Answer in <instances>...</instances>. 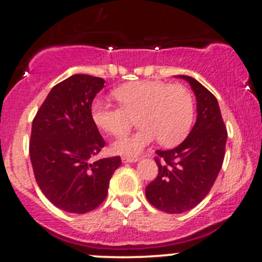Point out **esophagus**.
<instances>
[{
    "label": "esophagus",
    "mask_w": 262,
    "mask_h": 262,
    "mask_svg": "<svg viewBox=\"0 0 262 262\" xmlns=\"http://www.w3.org/2000/svg\"><path fill=\"white\" fill-rule=\"evenodd\" d=\"M139 159L138 158H128V156H123L122 161L123 162H137Z\"/></svg>",
    "instance_id": "1"
}]
</instances>
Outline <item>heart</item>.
Masks as SVG:
<instances>
[{"label": "heart", "mask_w": 262, "mask_h": 262, "mask_svg": "<svg viewBox=\"0 0 262 262\" xmlns=\"http://www.w3.org/2000/svg\"><path fill=\"white\" fill-rule=\"evenodd\" d=\"M121 106L96 98L91 104L93 122L104 133L119 137L137 118L139 129L116 140L114 154L134 158L158 138L164 146L179 144L193 122L194 103L191 92L181 85L162 81H137L113 91Z\"/></svg>", "instance_id": "obj_1"}]
</instances>
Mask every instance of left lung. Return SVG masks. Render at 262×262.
Segmentation results:
<instances>
[{
    "instance_id": "left-lung-1",
    "label": "left lung",
    "mask_w": 262,
    "mask_h": 262,
    "mask_svg": "<svg viewBox=\"0 0 262 262\" xmlns=\"http://www.w3.org/2000/svg\"><path fill=\"white\" fill-rule=\"evenodd\" d=\"M187 81L197 101V118L185 140L171 150H156L159 173L145 188L155 208L180 214L196 207L214 185L224 160L227 129L217 98L196 79Z\"/></svg>"
}]
</instances>
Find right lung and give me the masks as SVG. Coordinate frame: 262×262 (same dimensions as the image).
<instances>
[{
	"label": "right lung",
	"mask_w": 262,
	"mask_h": 262,
	"mask_svg": "<svg viewBox=\"0 0 262 262\" xmlns=\"http://www.w3.org/2000/svg\"><path fill=\"white\" fill-rule=\"evenodd\" d=\"M104 80L76 74L54 86L32 124L29 154L35 181L58 208L83 214L108 193L119 156L90 161L104 146L91 116L93 98Z\"/></svg>",
	"instance_id": "add662e5"
}]
</instances>
